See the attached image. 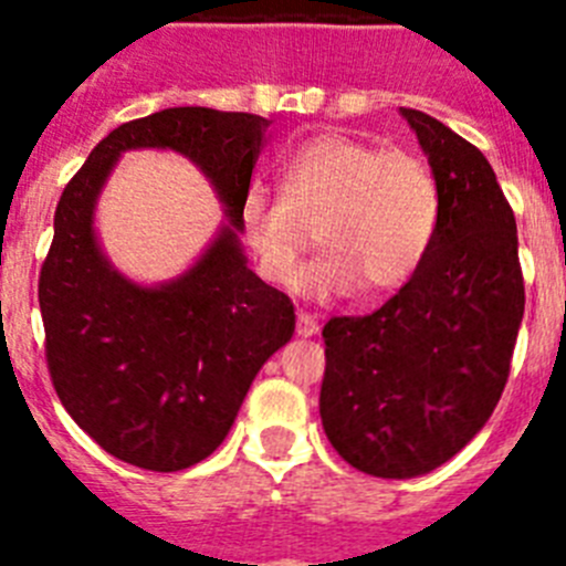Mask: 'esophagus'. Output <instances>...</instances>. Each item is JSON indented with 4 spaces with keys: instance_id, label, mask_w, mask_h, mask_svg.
I'll return each instance as SVG.
<instances>
[{
    "instance_id": "obj_1",
    "label": "esophagus",
    "mask_w": 566,
    "mask_h": 566,
    "mask_svg": "<svg viewBox=\"0 0 566 566\" xmlns=\"http://www.w3.org/2000/svg\"><path fill=\"white\" fill-rule=\"evenodd\" d=\"M319 332V323L314 314L308 312H297V334L300 337H314Z\"/></svg>"
}]
</instances>
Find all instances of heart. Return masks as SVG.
Returning a JSON list of instances; mask_svg holds the SVG:
<instances>
[{"instance_id":"obj_1","label":"heart","mask_w":566,"mask_h":566,"mask_svg":"<svg viewBox=\"0 0 566 566\" xmlns=\"http://www.w3.org/2000/svg\"><path fill=\"white\" fill-rule=\"evenodd\" d=\"M442 221L433 169L413 153L326 133L294 149L280 169V198L249 192L238 229L258 274L286 286L314 247L326 258L308 269V294L368 297L411 283Z\"/></svg>"}]
</instances>
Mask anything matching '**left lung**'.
Masks as SVG:
<instances>
[{
  "mask_svg": "<svg viewBox=\"0 0 566 566\" xmlns=\"http://www.w3.org/2000/svg\"><path fill=\"white\" fill-rule=\"evenodd\" d=\"M442 192L437 240L411 283L323 328L319 417L334 451L379 479L457 457L496 408L524 314L516 218L482 153L402 107Z\"/></svg>",
  "mask_w": 566,
  "mask_h": 566,
  "instance_id": "8db88e82",
  "label": "left lung"
}]
</instances>
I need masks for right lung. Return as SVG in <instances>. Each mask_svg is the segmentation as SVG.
I'll return each instance as SVG.
<instances>
[{"label":"right lung","mask_w":566,"mask_h":566,"mask_svg":"<svg viewBox=\"0 0 566 566\" xmlns=\"http://www.w3.org/2000/svg\"><path fill=\"white\" fill-rule=\"evenodd\" d=\"M266 129L263 115L209 107L144 115L102 138L59 198L39 272L48 371L78 428L135 468H192L227 439L254 374L292 339L294 303L247 266L229 229L181 281L135 287L97 252V189L127 148H175L208 172L238 229Z\"/></svg>","instance_id":"right-lung-1"}]
</instances>
